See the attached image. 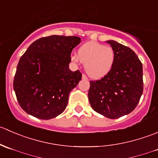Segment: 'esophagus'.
<instances>
[{"instance_id":"obj_1","label":"esophagus","mask_w":158,"mask_h":158,"mask_svg":"<svg viewBox=\"0 0 158 158\" xmlns=\"http://www.w3.org/2000/svg\"><path fill=\"white\" fill-rule=\"evenodd\" d=\"M82 78L83 79H87V77H86V76H85V74H82Z\"/></svg>"}]
</instances>
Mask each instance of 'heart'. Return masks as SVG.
<instances>
[{"mask_svg": "<svg viewBox=\"0 0 158 158\" xmlns=\"http://www.w3.org/2000/svg\"><path fill=\"white\" fill-rule=\"evenodd\" d=\"M73 63H84L85 70L89 77L98 79L110 73L115 60V52L111 47L89 41L81 46L77 55L71 56Z\"/></svg>", "mask_w": 158, "mask_h": 158, "instance_id": "1", "label": "heart"}]
</instances>
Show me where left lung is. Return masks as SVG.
I'll return each instance as SVG.
<instances>
[{
    "instance_id": "obj_1",
    "label": "left lung",
    "mask_w": 158,
    "mask_h": 158,
    "mask_svg": "<svg viewBox=\"0 0 158 158\" xmlns=\"http://www.w3.org/2000/svg\"><path fill=\"white\" fill-rule=\"evenodd\" d=\"M115 52L110 73L90 81L89 101L94 111L115 119L131 112L143 93V68L135 52L114 40H107Z\"/></svg>"
}]
</instances>
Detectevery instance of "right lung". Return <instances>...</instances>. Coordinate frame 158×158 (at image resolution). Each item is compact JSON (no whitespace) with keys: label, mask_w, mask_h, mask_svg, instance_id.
I'll list each match as a JSON object with an SVG mask.
<instances>
[{"label":"right lung","mask_w":158,"mask_h":158,"mask_svg":"<svg viewBox=\"0 0 158 158\" xmlns=\"http://www.w3.org/2000/svg\"><path fill=\"white\" fill-rule=\"evenodd\" d=\"M78 36L52 35L36 40L20 57L14 90L20 107L40 119L53 118L66 109L69 92L82 73L69 69L71 52L80 44Z\"/></svg>","instance_id":"right-lung-1"}]
</instances>
